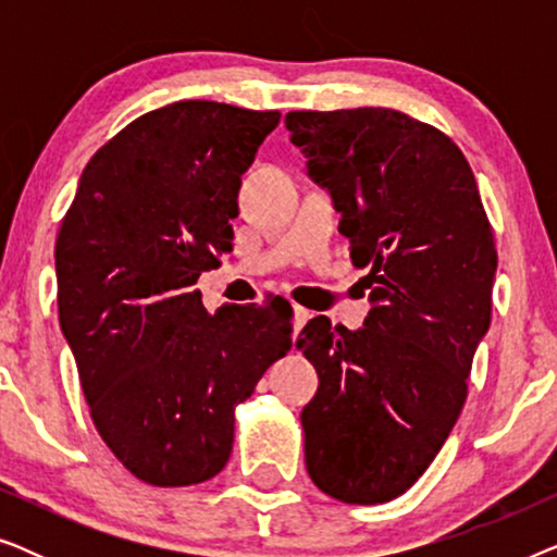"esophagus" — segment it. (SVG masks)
<instances>
[{"label": "esophagus", "instance_id": "obj_1", "mask_svg": "<svg viewBox=\"0 0 557 557\" xmlns=\"http://www.w3.org/2000/svg\"><path fill=\"white\" fill-rule=\"evenodd\" d=\"M309 317H311L309 309H304V307H299V304H294V324H296V332H299L301 326L309 322Z\"/></svg>", "mask_w": 557, "mask_h": 557}]
</instances>
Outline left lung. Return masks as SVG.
<instances>
[{
	"label": "left lung",
	"mask_w": 557,
	"mask_h": 557,
	"mask_svg": "<svg viewBox=\"0 0 557 557\" xmlns=\"http://www.w3.org/2000/svg\"><path fill=\"white\" fill-rule=\"evenodd\" d=\"M307 174L330 193L357 269L360 330L314 317L296 347L314 364L301 410L307 471L349 505L400 497L429 469L467 400L492 319L497 250L461 149L393 109L286 113Z\"/></svg>",
	"instance_id": "obj_1"
}]
</instances>
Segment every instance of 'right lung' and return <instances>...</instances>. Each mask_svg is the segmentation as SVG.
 Listing matches in <instances>:
<instances>
[{"mask_svg":"<svg viewBox=\"0 0 557 557\" xmlns=\"http://www.w3.org/2000/svg\"><path fill=\"white\" fill-rule=\"evenodd\" d=\"M278 111L177 101L90 157L55 243L58 314L90 418L151 486L223 471L235 406L292 349V304L202 307L195 284L233 250L240 174Z\"/></svg>","mask_w":557,"mask_h":557,"instance_id":"add662e5","label":"right lung"}]
</instances>
